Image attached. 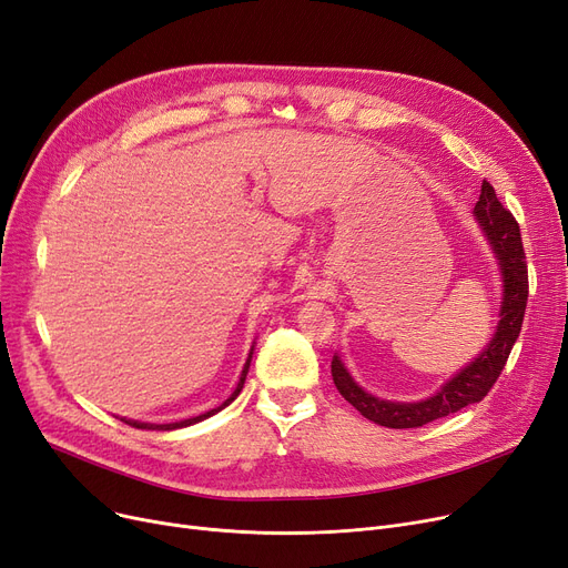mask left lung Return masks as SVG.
I'll use <instances>...</instances> for the list:
<instances>
[{
  "mask_svg": "<svg viewBox=\"0 0 568 568\" xmlns=\"http://www.w3.org/2000/svg\"><path fill=\"white\" fill-rule=\"evenodd\" d=\"M478 223L487 239L491 241L504 276V304H501V320L495 338L489 341L476 362L468 364L464 372H459L453 381L440 387L434 397L417 402V404H394L376 399L374 394L364 392L359 385L345 372L338 357L332 359V378L336 389L343 394V399L353 404L366 420H372L381 427L389 429H413L423 427L427 423L446 417L450 413L462 410L464 406H471L485 399V394L491 389L501 376L504 366L513 345L520 336L527 297H529V274H527V257L523 248L520 225H517L515 215L499 202V196L487 181H483L480 200L474 209Z\"/></svg>",
  "mask_w": 568,
  "mask_h": 568,
  "instance_id": "left-lung-1",
  "label": "left lung"
}]
</instances>
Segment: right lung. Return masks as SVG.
Returning a JSON list of instances; mask_svg holds the SVG:
<instances>
[{
  "mask_svg": "<svg viewBox=\"0 0 568 568\" xmlns=\"http://www.w3.org/2000/svg\"><path fill=\"white\" fill-rule=\"evenodd\" d=\"M251 357H253V353L248 355V362H245V366H243V372H241V378H239V385H236L234 394H232V397H230L223 406H217V408H213V410H209V413H204V415H200V417H190V420H183V423H171V425H148V423H134V420H122V423H128L130 427H136V429H158V432H169V429H179V427H187V425H194V423H202V420H206V417L215 415L217 410H223L225 406H230V404L239 397V392H241V387H243V383H245V374H248Z\"/></svg>",
  "mask_w": 568,
  "mask_h": 568,
  "instance_id": "add662e5",
  "label": "right lung"
}]
</instances>
